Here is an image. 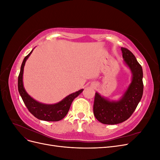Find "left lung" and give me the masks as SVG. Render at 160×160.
I'll list each match as a JSON object with an SVG mask.
<instances>
[{
  "mask_svg": "<svg viewBox=\"0 0 160 160\" xmlns=\"http://www.w3.org/2000/svg\"><path fill=\"white\" fill-rule=\"evenodd\" d=\"M125 63L132 72V79L128 88L119 101H111L95 93L93 113L103 124L115 125L129 119L141 100L143 91V70L133 53L126 48H121Z\"/></svg>",
  "mask_w": 160,
  "mask_h": 160,
  "instance_id": "obj_1",
  "label": "left lung"
}]
</instances>
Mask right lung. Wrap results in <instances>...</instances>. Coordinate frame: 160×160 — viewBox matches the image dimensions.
<instances>
[{
	"label": "right lung",
	"mask_w": 160,
	"mask_h": 160,
	"mask_svg": "<svg viewBox=\"0 0 160 160\" xmlns=\"http://www.w3.org/2000/svg\"><path fill=\"white\" fill-rule=\"evenodd\" d=\"M32 52V50L29 54L25 57L22 62L20 73H19L18 77V92L28 110L35 118L41 120L47 121V122H58V121H60L65 117L69 110L72 101L83 91V89H81L78 91H76L75 93H71L69 95L67 96L60 102L52 105L39 103L37 101L32 99L27 93V91L24 88L22 82L24 67H25L27 59L30 56Z\"/></svg>",
	"instance_id": "1"
}]
</instances>
